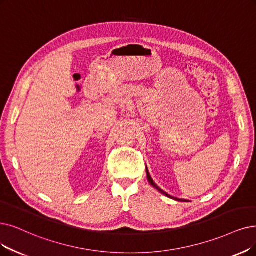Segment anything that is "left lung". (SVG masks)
Wrapping results in <instances>:
<instances>
[{
    "label": "left lung",
    "instance_id": "8db88e82",
    "mask_svg": "<svg viewBox=\"0 0 256 256\" xmlns=\"http://www.w3.org/2000/svg\"><path fill=\"white\" fill-rule=\"evenodd\" d=\"M146 173H147V178H148V180H149V182H150V185H152V186L154 187L158 191H160L162 194H164V196H168V198H173V200H180V202H187L186 200H180V198H173V196H169V194H168V193H166V192L164 191V190H162V189L156 185V184L154 182H153V180L151 178V176H150V173H149V171H148V168H147V167H146Z\"/></svg>",
    "mask_w": 256,
    "mask_h": 256
}]
</instances>
